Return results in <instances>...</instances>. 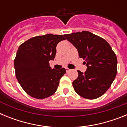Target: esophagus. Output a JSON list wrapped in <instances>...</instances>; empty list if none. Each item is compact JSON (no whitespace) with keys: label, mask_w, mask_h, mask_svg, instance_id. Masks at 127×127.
Masks as SVG:
<instances>
[{"label":"esophagus","mask_w":127,"mask_h":127,"mask_svg":"<svg viewBox=\"0 0 127 127\" xmlns=\"http://www.w3.org/2000/svg\"><path fill=\"white\" fill-rule=\"evenodd\" d=\"M65 70H66V71H67V72H69L70 70V69H69V68H67V67H66Z\"/></svg>","instance_id":"34e87169"}]
</instances>
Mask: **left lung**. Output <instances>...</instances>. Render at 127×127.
<instances>
[{"label":"left lung","instance_id":"left-lung-1","mask_svg":"<svg viewBox=\"0 0 127 127\" xmlns=\"http://www.w3.org/2000/svg\"><path fill=\"white\" fill-rule=\"evenodd\" d=\"M85 59V73L77 70L78 77L72 82L75 92L87 99H95L109 88L117 73V58L105 39L88 31L64 35Z\"/></svg>","mask_w":127,"mask_h":127}]
</instances>
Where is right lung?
Listing matches in <instances>:
<instances>
[{"instance_id":"add662e5","label":"right lung","mask_w":127,"mask_h":127,"mask_svg":"<svg viewBox=\"0 0 127 127\" xmlns=\"http://www.w3.org/2000/svg\"><path fill=\"white\" fill-rule=\"evenodd\" d=\"M65 39L62 35L46 34L31 38L19 46L14 62L16 77L28 95L43 99L55 93L66 70L51 69L49 61L55 58L57 44Z\"/></svg>"}]
</instances>
